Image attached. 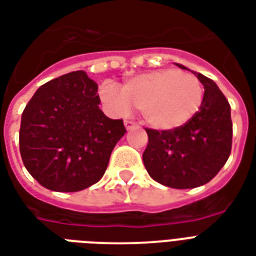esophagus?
Returning <instances> with one entry per match:
<instances>
[{"label": "esophagus", "instance_id": "34e87169", "mask_svg": "<svg viewBox=\"0 0 256 256\" xmlns=\"http://www.w3.org/2000/svg\"><path fill=\"white\" fill-rule=\"evenodd\" d=\"M124 126H126V130H134V126H136V124H134V122H130V120H126V122H124Z\"/></svg>", "mask_w": 256, "mask_h": 256}]
</instances>
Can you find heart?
Listing matches in <instances>:
<instances>
[{"mask_svg":"<svg viewBox=\"0 0 256 256\" xmlns=\"http://www.w3.org/2000/svg\"><path fill=\"white\" fill-rule=\"evenodd\" d=\"M203 86L192 73L166 68L132 77L120 89L106 81L100 97L112 114L124 116L132 106L155 130H175L188 122L203 101Z\"/></svg>","mask_w":256,"mask_h":256,"instance_id":"b5f03b06","label":"heart"}]
</instances>
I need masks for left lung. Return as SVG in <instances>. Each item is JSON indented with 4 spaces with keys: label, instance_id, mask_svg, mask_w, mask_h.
I'll list each match as a JSON object with an SVG mask.
<instances>
[{
    "label": "left lung",
    "instance_id": "8db88e82",
    "mask_svg": "<svg viewBox=\"0 0 256 256\" xmlns=\"http://www.w3.org/2000/svg\"><path fill=\"white\" fill-rule=\"evenodd\" d=\"M192 73L204 86L199 112L172 130H146L148 146L142 154L150 178L178 190L200 187L214 179L228 159L232 144L228 101L211 78Z\"/></svg>",
    "mask_w": 256,
    "mask_h": 256
}]
</instances>
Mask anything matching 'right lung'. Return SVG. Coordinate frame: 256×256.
I'll list each match as a JSON object with an SVG mask.
<instances>
[{
  "label": "right lung",
  "instance_id": "add662e5",
  "mask_svg": "<svg viewBox=\"0 0 256 256\" xmlns=\"http://www.w3.org/2000/svg\"><path fill=\"white\" fill-rule=\"evenodd\" d=\"M97 84L84 70L41 85L21 116L20 152L28 172L48 190L76 192L102 178L122 120L100 110Z\"/></svg>",
  "mask_w": 256,
  "mask_h": 256
}]
</instances>
